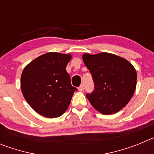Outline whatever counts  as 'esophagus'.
Returning a JSON list of instances; mask_svg holds the SVG:
<instances>
[{
  "instance_id": "1",
  "label": "esophagus",
  "mask_w": 154,
  "mask_h": 154,
  "mask_svg": "<svg viewBox=\"0 0 154 154\" xmlns=\"http://www.w3.org/2000/svg\"><path fill=\"white\" fill-rule=\"evenodd\" d=\"M79 91H80V92H83L84 91V85H81L79 87Z\"/></svg>"
}]
</instances>
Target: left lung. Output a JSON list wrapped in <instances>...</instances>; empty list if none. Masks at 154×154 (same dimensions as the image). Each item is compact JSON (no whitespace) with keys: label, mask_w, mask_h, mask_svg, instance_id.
Segmentation results:
<instances>
[{"label":"left lung","mask_w":154,"mask_h":154,"mask_svg":"<svg viewBox=\"0 0 154 154\" xmlns=\"http://www.w3.org/2000/svg\"><path fill=\"white\" fill-rule=\"evenodd\" d=\"M93 79L95 89L87 94L91 105L100 113L110 115L126 106L137 86L135 68L125 58L107 52L82 55Z\"/></svg>","instance_id":"obj_1"}]
</instances>
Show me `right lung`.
<instances>
[{
    "instance_id": "add662e5",
    "label": "right lung",
    "mask_w": 154,
    "mask_h": 154,
    "mask_svg": "<svg viewBox=\"0 0 154 154\" xmlns=\"http://www.w3.org/2000/svg\"><path fill=\"white\" fill-rule=\"evenodd\" d=\"M70 54L48 52L25 66L21 77L23 96L35 112L47 118L62 116L76 88L71 85L66 66Z\"/></svg>"
}]
</instances>
